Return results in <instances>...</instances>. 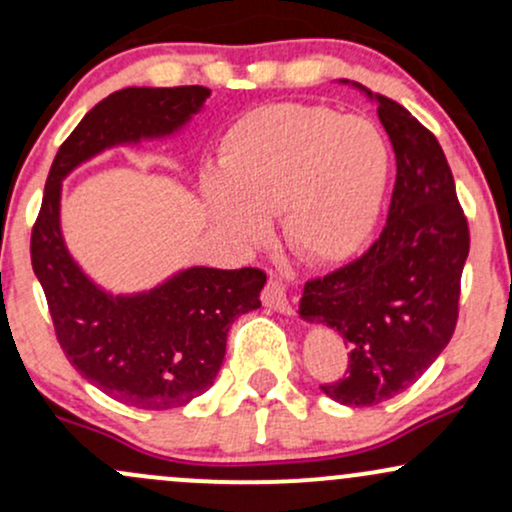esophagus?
<instances>
[{"label": "esophagus", "mask_w": 512, "mask_h": 512, "mask_svg": "<svg viewBox=\"0 0 512 512\" xmlns=\"http://www.w3.org/2000/svg\"><path fill=\"white\" fill-rule=\"evenodd\" d=\"M262 303L267 305V308L276 310V313H284V315L293 313L289 296H286V286L281 284V279H276V276H269L267 286H264L262 291Z\"/></svg>", "instance_id": "obj_1"}]
</instances>
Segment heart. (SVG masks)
Wrapping results in <instances>:
<instances>
[{
	"label": "heart",
	"mask_w": 512,
	"mask_h": 512,
	"mask_svg": "<svg viewBox=\"0 0 512 512\" xmlns=\"http://www.w3.org/2000/svg\"><path fill=\"white\" fill-rule=\"evenodd\" d=\"M387 173L390 151L370 120L322 105L272 103L228 127L219 175H207L202 190L211 221L233 243L255 245L267 216L281 214L293 252L332 264L373 233Z\"/></svg>",
	"instance_id": "b5f03b06"
}]
</instances>
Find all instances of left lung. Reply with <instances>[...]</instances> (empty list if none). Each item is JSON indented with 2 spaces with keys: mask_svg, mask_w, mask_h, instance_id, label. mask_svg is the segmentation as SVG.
<instances>
[{
  "mask_svg": "<svg viewBox=\"0 0 512 512\" xmlns=\"http://www.w3.org/2000/svg\"><path fill=\"white\" fill-rule=\"evenodd\" d=\"M366 93L397 158L387 223L358 260L310 279L298 310L349 344L344 378L320 385L346 407L399 395L436 361L455 332L469 255L467 216L438 139L392 98Z\"/></svg>",
  "mask_w": 512,
  "mask_h": 512,
  "instance_id": "8db88e82",
  "label": "left lung"
}]
</instances>
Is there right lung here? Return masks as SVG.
<instances>
[{
  "label": "right lung",
  "mask_w": 512,
  "mask_h": 512,
  "mask_svg": "<svg viewBox=\"0 0 512 512\" xmlns=\"http://www.w3.org/2000/svg\"><path fill=\"white\" fill-rule=\"evenodd\" d=\"M209 93L207 86H132L93 105L57 151L33 223L31 264L64 356L81 378L127 407H185L207 392L236 317L262 305L267 274L255 267H190L137 296L105 293L64 245L62 180L110 146L178 132Z\"/></svg>",
  "instance_id": "1"
}]
</instances>
